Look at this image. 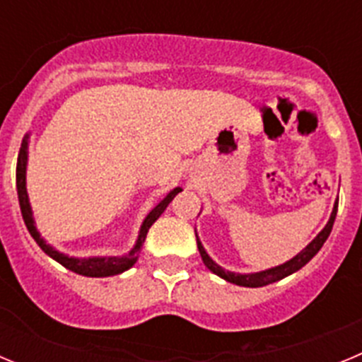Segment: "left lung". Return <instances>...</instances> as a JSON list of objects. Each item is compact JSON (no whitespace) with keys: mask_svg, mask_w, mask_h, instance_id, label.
<instances>
[{"mask_svg":"<svg viewBox=\"0 0 362 362\" xmlns=\"http://www.w3.org/2000/svg\"><path fill=\"white\" fill-rule=\"evenodd\" d=\"M337 204L339 203L335 201L334 210H332L330 219H328V223H326L325 228H322L321 232H319L317 235H315V238H313L312 241H310L308 245H306L305 248L299 252V254L293 255L290 261L279 264V267H272V268H267V270H261V272H252V274H239V272L225 270V268L219 267V264H217L216 261L210 257L209 252L204 250L203 243H201L199 235H197V232H196L197 248H199L201 259H203L204 267L209 268L210 272H214V274H216V276H219L221 279L228 281V283L238 284V286H246V288H259V286H267V284L276 283V281H281V279H284V277L292 276L293 272L300 270V268L305 267V264L308 263L313 255L321 250L322 245H325V241L328 239V235H330L332 226H334L335 216H337Z\"/></svg>","mask_w":362,"mask_h":362,"instance_id":"8db88e82","label":"left lung"}]
</instances>
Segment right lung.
Returning a JSON list of instances; mask_svg holds the SVG:
<instances>
[{
  "mask_svg": "<svg viewBox=\"0 0 362 362\" xmlns=\"http://www.w3.org/2000/svg\"><path fill=\"white\" fill-rule=\"evenodd\" d=\"M28 143H30V132L25 134L23 141H21V148H19L18 153V166H16V188H18V199L19 206H21V216H23L25 225H27L28 232L34 238V241L40 245L41 250L45 254L52 257L54 261H57L59 264L66 268L70 272H76L79 276L86 277H110L117 276V274H123L129 268H132L136 264V261L139 259V254H141L143 243L146 239V233H148L150 226L159 219L163 212L166 210L168 203L177 196L179 192L183 190L181 187H175L174 190H170L159 201L156 206L148 212V216L143 219L141 228H139V233H137V239L134 243V246L130 248L129 254L124 255H92V257H76V255H69L59 252L57 248H54L50 243L45 241L41 238L40 230L36 228V219H34V212H32L30 201H28V192H27V163H28Z\"/></svg>",
  "mask_w": 362,
  "mask_h": 362,
  "instance_id": "1",
  "label": "right lung"
}]
</instances>
